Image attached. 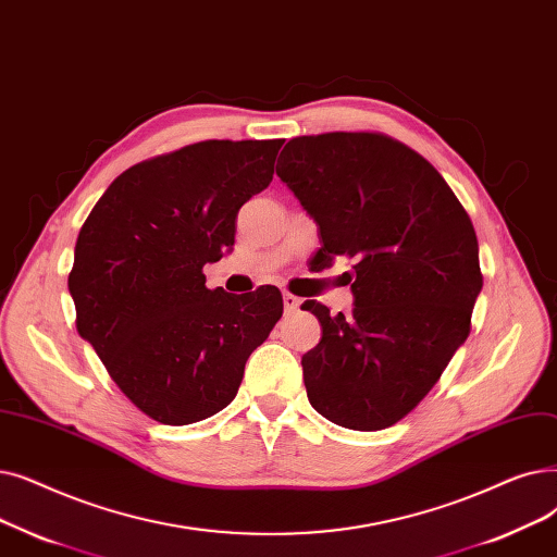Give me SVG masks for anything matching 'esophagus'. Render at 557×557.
<instances>
[{
  "mask_svg": "<svg viewBox=\"0 0 557 557\" xmlns=\"http://www.w3.org/2000/svg\"><path fill=\"white\" fill-rule=\"evenodd\" d=\"M282 300H284V309L292 313V311H298L300 309V305H302V300L298 298V296H294V294H284L282 296Z\"/></svg>",
  "mask_w": 557,
  "mask_h": 557,
  "instance_id": "obj_1",
  "label": "esophagus"
}]
</instances>
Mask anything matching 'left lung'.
Instances as JSON below:
<instances>
[{"mask_svg": "<svg viewBox=\"0 0 557 557\" xmlns=\"http://www.w3.org/2000/svg\"><path fill=\"white\" fill-rule=\"evenodd\" d=\"M277 177L317 221L319 265L346 255L352 313L317 300V348L302 355L311 407L350 430H382L425 398L467 342L482 288L469 213L407 145L369 132L298 136Z\"/></svg>", "mask_w": 557, "mask_h": 557, "instance_id": "obj_1", "label": "left lung"}]
</instances>
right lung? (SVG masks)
I'll list each match as a JSON object with an SVG mask.
<instances>
[{
  "mask_svg": "<svg viewBox=\"0 0 557 557\" xmlns=\"http://www.w3.org/2000/svg\"><path fill=\"white\" fill-rule=\"evenodd\" d=\"M284 140H202L132 165L88 213L67 277L77 330L140 412L188 425L227 407L282 317L275 286L207 288L236 213L271 184Z\"/></svg>",
  "mask_w": 557,
  "mask_h": 557,
  "instance_id": "right-lung-1",
  "label": "right lung"
}]
</instances>
